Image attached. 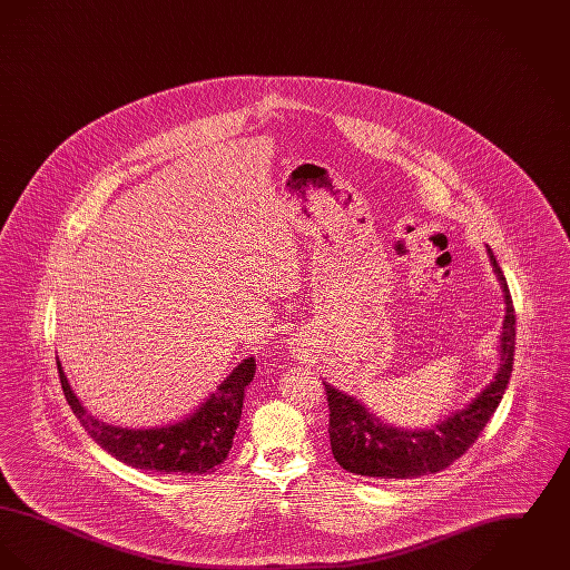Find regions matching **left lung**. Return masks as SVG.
<instances>
[{
    "label": "left lung",
    "mask_w": 570,
    "mask_h": 570,
    "mask_svg": "<svg viewBox=\"0 0 570 570\" xmlns=\"http://www.w3.org/2000/svg\"><path fill=\"white\" fill-rule=\"evenodd\" d=\"M507 303L500 337V367L488 386L468 404L430 430H402L382 423L354 397L326 384L328 438L335 461L354 474L379 479H416L449 468L474 444L500 404L515 356V307L507 277L488 249Z\"/></svg>",
    "instance_id": "obj_1"
}]
</instances>
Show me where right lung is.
<instances>
[{"label":"right lung","mask_w":570,"mask_h":570,"mask_svg":"<svg viewBox=\"0 0 570 570\" xmlns=\"http://www.w3.org/2000/svg\"><path fill=\"white\" fill-rule=\"evenodd\" d=\"M57 370L63 395L75 416L81 421L85 432L115 460L147 472L207 474L224 463L233 449V438L244 407L245 386L254 379L256 361L254 356L244 358L217 386L216 393H212L190 416L173 425L149 430L115 428L87 414L70 389L59 361Z\"/></svg>","instance_id":"right-lung-1"}]
</instances>
